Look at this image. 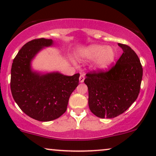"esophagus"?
Segmentation results:
<instances>
[{
  "mask_svg": "<svg viewBox=\"0 0 156 156\" xmlns=\"http://www.w3.org/2000/svg\"><path fill=\"white\" fill-rule=\"evenodd\" d=\"M84 75L81 74L80 76V82H81L82 83V82H84Z\"/></svg>",
  "mask_w": 156,
  "mask_h": 156,
  "instance_id": "obj_1",
  "label": "esophagus"
}]
</instances>
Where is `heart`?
I'll return each instance as SVG.
<instances>
[{
    "label": "heart",
    "mask_w": 156,
    "mask_h": 156,
    "mask_svg": "<svg viewBox=\"0 0 156 156\" xmlns=\"http://www.w3.org/2000/svg\"><path fill=\"white\" fill-rule=\"evenodd\" d=\"M80 56L87 60H95L96 68L105 70L112 64L116 57V52L111 46L92 45L82 50Z\"/></svg>",
    "instance_id": "heart-1"
}]
</instances>
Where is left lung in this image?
<instances>
[{
    "label": "left lung",
    "mask_w": 156,
    "mask_h": 156,
    "mask_svg": "<svg viewBox=\"0 0 156 156\" xmlns=\"http://www.w3.org/2000/svg\"><path fill=\"white\" fill-rule=\"evenodd\" d=\"M123 53L107 72L88 73L84 82L88 87L90 110L99 118L112 119L126 111L137 98L143 67L129 46L118 43Z\"/></svg>",
    "instance_id": "left-lung-1"
}]
</instances>
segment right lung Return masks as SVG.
I'll list each match as a JSON object with an SVG mask.
<instances>
[{"label": "right lung", "mask_w": 156, "mask_h": 156, "mask_svg": "<svg viewBox=\"0 0 156 156\" xmlns=\"http://www.w3.org/2000/svg\"><path fill=\"white\" fill-rule=\"evenodd\" d=\"M51 39L32 40L23 45L13 61L11 90L24 113L40 122H49L66 112L69 97L79 84L80 74L66 76L58 72L41 73L32 69V61Z\"/></svg>", "instance_id": "right-lung-1"}]
</instances>
